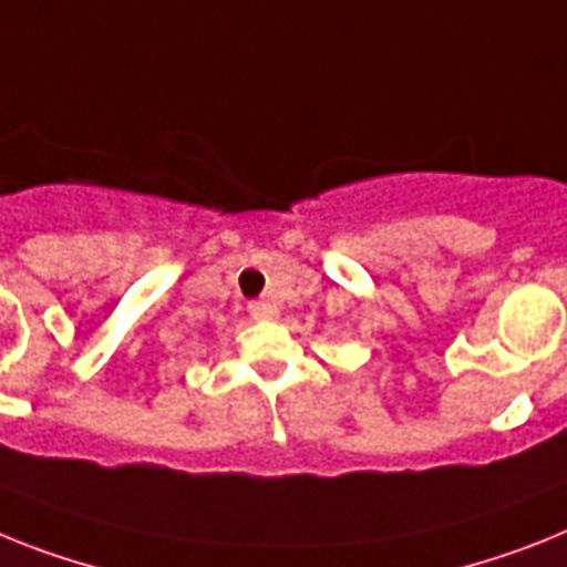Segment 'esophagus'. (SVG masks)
<instances>
[{"mask_svg":"<svg viewBox=\"0 0 567 567\" xmlns=\"http://www.w3.org/2000/svg\"><path fill=\"white\" fill-rule=\"evenodd\" d=\"M276 306H270V302H250V317L254 320H276Z\"/></svg>","mask_w":567,"mask_h":567,"instance_id":"34e87169","label":"esophagus"}]
</instances>
